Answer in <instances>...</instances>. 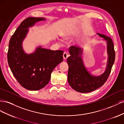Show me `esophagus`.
<instances>
[{
    "label": "esophagus",
    "instance_id": "34e87169",
    "mask_svg": "<svg viewBox=\"0 0 124 124\" xmlns=\"http://www.w3.org/2000/svg\"><path fill=\"white\" fill-rule=\"evenodd\" d=\"M69 54H67L66 52H64L63 53V58H64V60H66L67 58L69 57Z\"/></svg>",
    "mask_w": 124,
    "mask_h": 124
}]
</instances>
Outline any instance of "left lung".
Here are the masks:
<instances>
[{"label": "left lung", "instance_id": "8db88e82", "mask_svg": "<svg viewBox=\"0 0 124 124\" xmlns=\"http://www.w3.org/2000/svg\"><path fill=\"white\" fill-rule=\"evenodd\" d=\"M107 41L108 61L105 72L100 76L91 75L85 68L81 58L79 56L82 50L78 47L70 46L69 52L70 56L67 59L69 65L68 80L73 89L82 93H88L101 87L107 82L110 74L115 58L114 44L111 38L104 35L98 34Z\"/></svg>", "mask_w": 124, "mask_h": 124}]
</instances>
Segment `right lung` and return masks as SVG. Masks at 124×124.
Returning <instances> with one entry per match:
<instances>
[{
  "label": "right lung",
  "mask_w": 124,
  "mask_h": 124,
  "mask_svg": "<svg viewBox=\"0 0 124 124\" xmlns=\"http://www.w3.org/2000/svg\"><path fill=\"white\" fill-rule=\"evenodd\" d=\"M44 20L42 17H27L21 22L9 41L7 59L10 68L21 85L30 90H38L46 86L52 70L63 60V51L60 50L39 47L31 54L23 50L22 42L27 28Z\"/></svg>",
  "instance_id": "right-lung-1"
}]
</instances>
